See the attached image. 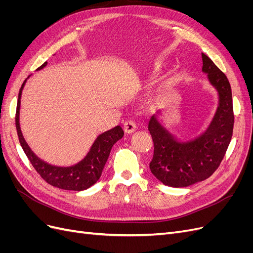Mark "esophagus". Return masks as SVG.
Here are the masks:
<instances>
[{"instance_id":"34e87169","label":"esophagus","mask_w":253,"mask_h":253,"mask_svg":"<svg viewBox=\"0 0 253 253\" xmlns=\"http://www.w3.org/2000/svg\"><path fill=\"white\" fill-rule=\"evenodd\" d=\"M124 131L126 134H132L136 131V125L132 120H127L124 124Z\"/></svg>"}]
</instances>
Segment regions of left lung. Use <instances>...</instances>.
<instances>
[{
    "label": "left lung",
    "instance_id": "1",
    "mask_svg": "<svg viewBox=\"0 0 253 253\" xmlns=\"http://www.w3.org/2000/svg\"><path fill=\"white\" fill-rule=\"evenodd\" d=\"M203 73L218 95V106L212 121L200 136L179 141L153 115L149 131L154 142L151 172L164 185L185 188L203 181L215 172L223 160L233 133L232 91L226 75L202 53Z\"/></svg>",
    "mask_w": 253,
    "mask_h": 253
}]
</instances>
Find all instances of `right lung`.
Segmentation results:
<instances>
[{"mask_svg": "<svg viewBox=\"0 0 253 253\" xmlns=\"http://www.w3.org/2000/svg\"><path fill=\"white\" fill-rule=\"evenodd\" d=\"M47 62L42 64L38 71L42 70L46 66ZM25 82L22 84L19 91L17 113H16V126L19 136V140L23 151L25 152L29 162L32 163L36 171L40 174L41 177L49 185L63 190L82 191L86 190L98 181L102 174L103 168L108 160L113 145L119 139L124 137V131L120 126H115L114 128L106 131L99 135L93 145L81 162L72 167H57L51 166L44 160L40 159L29 148V145L25 141L22 135L20 127V105H21V95Z\"/></svg>", "mask_w": 253, "mask_h": 253, "instance_id": "right-lung-1", "label": "right lung"}]
</instances>
